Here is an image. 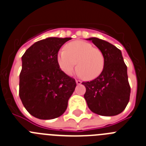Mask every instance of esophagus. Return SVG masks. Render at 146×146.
Returning <instances> with one entry per match:
<instances>
[{"instance_id":"obj_1","label":"esophagus","mask_w":146,"mask_h":146,"mask_svg":"<svg viewBox=\"0 0 146 146\" xmlns=\"http://www.w3.org/2000/svg\"><path fill=\"white\" fill-rule=\"evenodd\" d=\"M76 84H81V83H82L81 81H79V80H76Z\"/></svg>"}]
</instances>
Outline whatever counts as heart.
<instances>
[{"instance_id":"obj_1","label":"heart","mask_w":146,"mask_h":146,"mask_svg":"<svg viewBox=\"0 0 146 146\" xmlns=\"http://www.w3.org/2000/svg\"><path fill=\"white\" fill-rule=\"evenodd\" d=\"M57 62L61 70L70 76L76 68L84 79L92 80L101 74L105 65L104 56L98 48L81 40L73 41L57 54Z\"/></svg>"}]
</instances>
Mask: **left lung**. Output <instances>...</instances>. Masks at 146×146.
Masks as SVG:
<instances>
[{"mask_svg":"<svg viewBox=\"0 0 146 146\" xmlns=\"http://www.w3.org/2000/svg\"><path fill=\"white\" fill-rule=\"evenodd\" d=\"M104 56L103 70L91 81L82 82L86 87L84 98L89 108L105 116L118 115L127 107L130 96L127 67L120 49L102 39L89 38Z\"/></svg>","mask_w":146,"mask_h":146,"instance_id":"8db88e82","label":"left lung"}]
</instances>
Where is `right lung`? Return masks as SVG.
Returning <instances> with one entry per match:
<instances>
[{"label":"right lung","instance_id":"1","mask_svg":"<svg viewBox=\"0 0 146 146\" xmlns=\"http://www.w3.org/2000/svg\"><path fill=\"white\" fill-rule=\"evenodd\" d=\"M71 38H47L35 42L22 57L19 98L30 114L53 119L65 113L76 86L74 78L60 68V48Z\"/></svg>","mask_w":146,"mask_h":146}]
</instances>
